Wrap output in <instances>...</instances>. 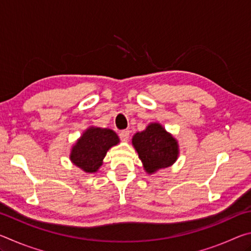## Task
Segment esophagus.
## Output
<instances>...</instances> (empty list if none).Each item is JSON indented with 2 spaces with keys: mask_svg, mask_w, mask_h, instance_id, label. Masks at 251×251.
<instances>
[{
  "mask_svg": "<svg viewBox=\"0 0 251 251\" xmlns=\"http://www.w3.org/2000/svg\"><path fill=\"white\" fill-rule=\"evenodd\" d=\"M120 137H121L122 141H124V142L128 141V138H129V130H127V129L122 130L121 133H120Z\"/></svg>",
  "mask_w": 251,
  "mask_h": 251,
  "instance_id": "34e87169",
  "label": "esophagus"
}]
</instances>
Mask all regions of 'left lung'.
Listing matches in <instances>:
<instances>
[{"label":"left lung","mask_w":251,"mask_h":251,"mask_svg":"<svg viewBox=\"0 0 251 251\" xmlns=\"http://www.w3.org/2000/svg\"><path fill=\"white\" fill-rule=\"evenodd\" d=\"M147 174H154L175 163L179 154L178 142L159 123H151L131 139Z\"/></svg>","instance_id":"obj_1"}]
</instances>
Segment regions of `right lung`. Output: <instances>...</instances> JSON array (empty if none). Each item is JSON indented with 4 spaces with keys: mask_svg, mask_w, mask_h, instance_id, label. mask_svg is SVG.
Instances as JSON below:
<instances>
[{
    "mask_svg": "<svg viewBox=\"0 0 251 251\" xmlns=\"http://www.w3.org/2000/svg\"><path fill=\"white\" fill-rule=\"evenodd\" d=\"M120 143L115 131L92 126L72 147L70 159L85 173H96L103 164L106 152Z\"/></svg>",
    "mask_w": 251,
    "mask_h": 251,
    "instance_id": "add662e5",
    "label": "right lung"
}]
</instances>
